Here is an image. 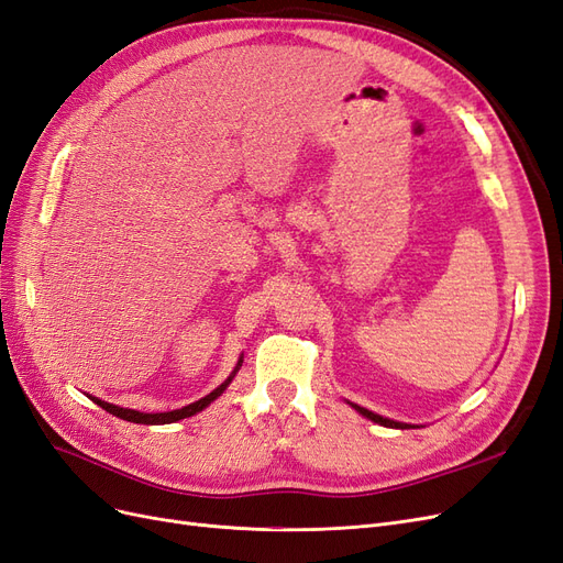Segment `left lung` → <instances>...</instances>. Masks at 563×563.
Wrapping results in <instances>:
<instances>
[{"label":"left lung","instance_id":"left-lung-1","mask_svg":"<svg viewBox=\"0 0 563 563\" xmlns=\"http://www.w3.org/2000/svg\"><path fill=\"white\" fill-rule=\"evenodd\" d=\"M356 413H362L364 418H368V420H373V422H378V424H383V428H395V430H406V428H416V424H408V422H399V420H391V418H383V416H378V413H373V411H368V408H364V406H356V404H352V401H347Z\"/></svg>","mask_w":563,"mask_h":563}]
</instances>
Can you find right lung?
I'll list each match as a JSON object with an SVG mask.
<instances>
[{
  "label": "right lung",
  "instance_id": "right-lung-1",
  "mask_svg": "<svg viewBox=\"0 0 563 563\" xmlns=\"http://www.w3.org/2000/svg\"><path fill=\"white\" fill-rule=\"evenodd\" d=\"M242 364H244V354L240 356V360H236V366H234V371H232L230 376H228V380L220 383L213 391H209L207 397H201L199 401H192V404H187V406H183V408H176V411H164V413H143V411H135V408L114 406V404L103 401V399H98V397H91V395H89V397H91V401H93V404H98L100 408H106L108 413H112V416H117V418H122V420L139 422V424H168V422H176V420H183V418H190V416H195V413L203 411V408H207L211 401H216V399H218L220 395H223V391L230 387V383L234 380L236 371L242 368Z\"/></svg>",
  "mask_w": 563,
  "mask_h": 563
}]
</instances>
